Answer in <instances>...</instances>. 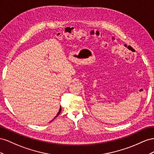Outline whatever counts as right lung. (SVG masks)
<instances>
[{
	"instance_id": "add662e5",
	"label": "right lung",
	"mask_w": 154,
	"mask_h": 154,
	"mask_svg": "<svg viewBox=\"0 0 154 154\" xmlns=\"http://www.w3.org/2000/svg\"><path fill=\"white\" fill-rule=\"evenodd\" d=\"M60 112H61V107H60V109H59V111L58 113H57V116H55V117H57V116H58L59 115V113H60ZM55 118H54V119H55ZM54 119H53V120H54ZM53 120H52V121H53Z\"/></svg>"
}]
</instances>
